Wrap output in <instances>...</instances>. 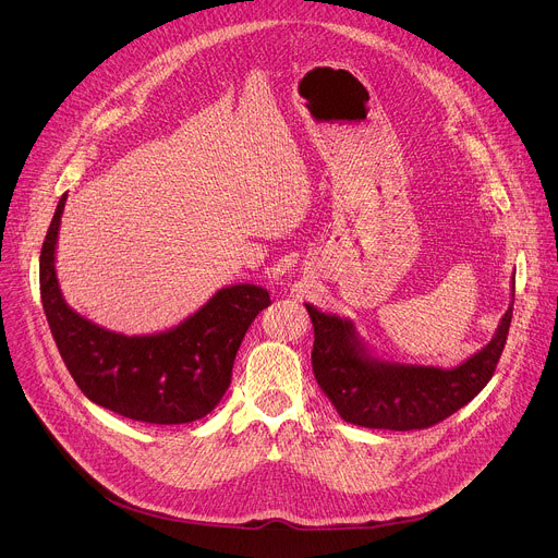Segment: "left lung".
I'll use <instances>...</instances> for the list:
<instances>
[{"instance_id": "obj_1", "label": "left lung", "mask_w": 558, "mask_h": 558, "mask_svg": "<svg viewBox=\"0 0 558 558\" xmlns=\"http://www.w3.org/2000/svg\"><path fill=\"white\" fill-rule=\"evenodd\" d=\"M504 313L493 340L452 368L404 364L375 355L349 317L304 302L313 323L311 364L317 384L349 424L381 430H420L463 409L490 381L512 320Z\"/></svg>"}]
</instances>
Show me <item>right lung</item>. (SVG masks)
I'll use <instances>...</instances> for the list:
<instances>
[{"label":"right lung","instance_id":"add662e5","mask_svg":"<svg viewBox=\"0 0 558 558\" xmlns=\"http://www.w3.org/2000/svg\"><path fill=\"white\" fill-rule=\"evenodd\" d=\"M68 194L57 203L39 256L41 304L57 349L90 402L145 424L203 420L222 400L231 368L256 315L271 304L258 284H231L168 331L123 336L68 306L54 269Z\"/></svg>","mask_w":558,"mask_h":558}]
</instances>
